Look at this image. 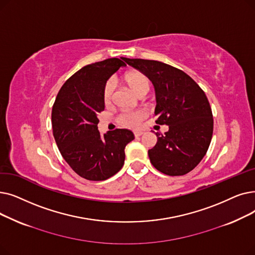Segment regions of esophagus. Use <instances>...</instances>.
Returning <instances> with one entry per match:
<instances>
[{"label": "esophagus", "mask_w": 255, "mask_h": 255, "mask_svg": "<svg viewBox=\"0 0 255 255\" xmlns=\"http://www.w3.org/2000/svg\"><path fill=\"white\" fill-rule=\"evenodd\" d=\"M134 135H135V137H141L143 135V132L142 131H136Z\"/></svg>", "instance_id": "1"}]
</instances>
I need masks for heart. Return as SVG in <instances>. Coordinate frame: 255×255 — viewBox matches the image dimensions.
Listing matches in <instances>:
<instances>
[{
  "label": "heart",
  "instance_id": "b5f03b06",
  "mask_svg": "<svg viewBox=\"0 0 255 255\" xmlns=\"http://www.w3.org/2000/svg\"><path fill=\"white\" fill-rule=\"evenodd\" d=\"M124 80L128 86L139 96H144L150 89V80L146 75L143 74L142 71H129L125 75ZM114 89L115 85L113 80H109L106 83L104 89V102L107 106L112 104ZM145 117H146V112H144L142 110L123 112L117 116V123L121 127L136 129L140 127Z\"/></svg>",
  "mask_w": 255,
  "mask_h": 255
}]
</instances>
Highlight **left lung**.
Listing matches in <instances>:
<instances>
[{"mask_svg":"<svg viewBox=\"0 0 255 255\" xmlns=\"http://www.w3.org/2000/svg\"><path fill=\"white\" fill-rule=\"evenodd\" d=\"M125 61L152 82L155 124L169 126L164 136L155 134L157 142L148 150L150 163L166 175L187 174L203 159L212 140L214 119L207 95L176 67L154 60L126 58Z\"/></svg>","mask_w":255,"mask_h":255,"instance_id":"8db88e82","label":"left lung"}]
</instances>
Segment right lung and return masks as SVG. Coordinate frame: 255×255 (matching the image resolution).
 Here are the masks:
<instances>
[{
    "label": "right lung",
    "mask_w": 255,
    "mask_h": 255,
    "mask_svg": "<svg viewBox=\"0 0 255 255\" xmlns=\"http://www.w3.org/2000/svg\"><path fill=\"white\" fill-rule=\"evenodd\" d=\"M123 60L110 58L84 66L63 84L53 106L57 146L72 170L85 179L100 181L116 174L125 164L127 144L135 139L128 129L116 128L104 136L98 129V116L105 110V85L127 66Z\"/></svg>",
    "instance_id": "obj_1"
}]
</instances>
